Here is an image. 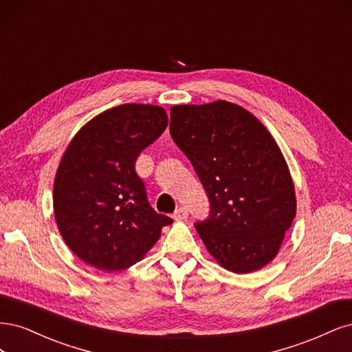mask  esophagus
<instances>
[{
	"label": "esophagus",
	"instance_id": "1",
	"mask_svg": "<svg viewBox=\"0 0 352 352\" xmlns=\"http://www.w3.org/2000/svg\"><path fill=\"white\" fill-rule=\"evenodd\" d=\"M188 214V210L186 208H178L175 212H174V219L175 221H183L187 218Z\"/></svg>",
	"mask_w": 352,
	"mask_h": 352
}]
</instances>
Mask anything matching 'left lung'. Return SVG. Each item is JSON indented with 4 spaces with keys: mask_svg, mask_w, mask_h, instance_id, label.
<instances>
[{
    "mask_svg": "<svg viewBox=\"0 0 352 352\" xmlns=\"http://www.w3.org/2000/svg\"><path fill=\"white\" fill-rule=\"evenodd\" d=\"M169 133L209 199V217L195 222L208 252L235 274L267 265L297 206L287 162L270 133L226 100L173 107Z\"/></svg>",
    "mask_w": 352,
    "mask_h": 352,
    "instance_id": "1",
    "label": "left lung"
}]
</instances>
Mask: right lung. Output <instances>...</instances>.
Listing matches in <instances>:
<instances>
[{
    "instance_id": "add662e5",
    "label": "right lung",
    "mask_w": 352,
    "mask_h": 352,
    "mask_svg": "<svg viewBox=\"0 0 352 352\" xmlns=\"http://www.w3.org/2000/svg\"><path fill=\"white\" fill-rule=\"evenodd\" d=\"M165 109L126 104L102 112L76 134L54 183V213L70 250L116 272L134 265L173 223L147 200L135 173L142 151L165 131Z\"/></svg>"
}]
</instances>
